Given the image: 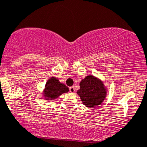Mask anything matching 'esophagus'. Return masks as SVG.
<instances>
[{"label": "esophagus", "mask_w": 147, "mask_h": 147, "mask_svg": "<svg viewBox=\"0 0 147 147\" xmlns=\"http://www.w3.org/2000/svg\"><path fill=\"white\" fill-rule=\"evenodd\" d=\"M69 92H70L71 93H74V92H75V87L73 86L69 87Z\"/></svg>", "instance_id": "1"}]
</instances>
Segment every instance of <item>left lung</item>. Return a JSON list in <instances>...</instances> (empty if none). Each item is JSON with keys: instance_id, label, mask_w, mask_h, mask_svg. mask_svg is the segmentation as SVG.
Instances as JSON below:
<instances>
[{"instance_id": "8db88e82", "label": "left lung", "mask_w": 147, "mask_h": 147, "mask_svg": "<svg viewBox=\"0 0 147 147\" xmlns=\"http://www.w3.org/2000/svg\"><path fill=\"white\" fill-rule=\"evenodd\" d=\"M80 87L77 94L82 103L88 108L100 105L106 96V89L103 82L94 76L89 75L82 79Z\"/></svg>"}]
</instances>
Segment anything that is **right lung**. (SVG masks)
<instances>
[{"instance_id":"add662e5","label":"right lung","mask_w":147,"mask_h":147,"mask_svg":"<svg viewBox=\"0 0 147 147\" xmlns=\"http://www.w3.org/2000/svg\"><path fill=\"white\" fill-rule=\"evenodd\" d=\"M68 92L69 88L65 84L60 82L58 79L55 77H51L48 80L46 83L44 95L45 99L53 100L63 93Z\"/></svg>"}]
</instances>
